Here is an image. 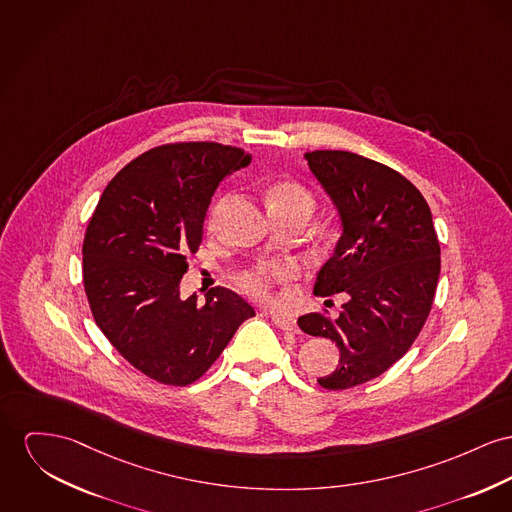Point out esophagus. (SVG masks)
I'll list each match as a JSON object with an SVG mask.
<instances>
[{"mask_svg":"<svg viewBox=\"0 0 512 512\" xmlns=\"http://www.w3.org/2000/svg\"><path fill=\"white\" fill-rule=\"evenodd\" d=\"M272 322L287 332H297V320L293 316H283V314H272Z\"/></svg>","mask_w":512,"mask_h":512,"instance_id":"obj_1","label":"esophagus"}]
</instances>
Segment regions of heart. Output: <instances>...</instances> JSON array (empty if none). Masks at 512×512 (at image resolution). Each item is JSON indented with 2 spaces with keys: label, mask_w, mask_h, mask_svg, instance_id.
I'll list each match as a JSON object with an SVG mask.
<instances>
[{
  "label": "heart",
  "mask_w": 512,
  "mask_h": 512,
  "mask_svg": "<svg viewBox=\"0 0 512 512\" xmlns=\"http://www.w3.org/2000/svg\"><path fill=\"white\" fill-rule=\"evenodd\" d=\"M270 205L272 209L279 207H303L312 209V196L308 194L301 184L295 182H279L270 192ZM297 266L293 262H268L256 264L240 273V285L254 297L262 301H270L273 289L281 283H287L295 277Z\"/></svg>",
  "instance_id": "b5f03b06"
}]
</instances>
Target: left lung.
Listing matches in <instances>:
<instances>
[{"label":"left lung","instance_id":"1","mask_svg":"<svg viewBox=\"0 0 512 512\" xmlns=\"http://www.w3.org/2000/svg\"><path fill=\"white\" fill-rule=\"evenodd\" d=\"M305 159L341 221L314 293H345L347 303L336 320L310 312L297 324L336 341L340 365L318 384L345 390L388 371L419 336L437 291L441 246L429 205L400 172L349 151H312Z\"/></svg>","mask_w":512,"mask_h":512}]
</instances>
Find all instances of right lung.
Instances as JSON below:
<instances>
[{"mask_svg":"<svg viewBox=\"0 0 512 512\" xmlns=\"http://www.w3.org/2000/svg\"><path fill=\"white\" fill-rule=\"evenodd\" d=\"M252 161L213 141L169 143L118 172L83 240V285L97 326L139 373L186 386L204 375L256 312L231 289L180 297L219 182Z\"/></svg>","mask_w":512,"mask_h":512,"instance_id":"obj_1","label":"right lung"}]
</instances>
